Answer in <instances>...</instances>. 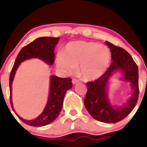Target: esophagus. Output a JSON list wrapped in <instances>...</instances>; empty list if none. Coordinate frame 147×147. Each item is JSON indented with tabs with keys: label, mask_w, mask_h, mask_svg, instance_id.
<instances>
[{
	"label": "esophagus",
	"mask_w": 147,
	"mask_h": 147,
	"mask_svg": "<svg viewBox=\"0 0 147 147\" xmlns=\"http://www.w3.org/2000/svg\"><path fill=\"white\" fill-rule=\"evenodd\" d=\"M72 84H77V83L79 82V80H77V79H72Z\"/></svg>",
	"instance_id": "obj_1"
}]
</instances>
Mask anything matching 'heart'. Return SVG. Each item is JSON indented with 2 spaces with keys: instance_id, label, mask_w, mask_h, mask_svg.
Masks as SVG:
<instances>
[{
  "instance_id": "b5f03b06",
  "label": "heart",
  "mask_w": 147,
  "mask_h": 147,
  "mask_svg": "<svg viewBox=\"0 0 147 147\" xmlns=\"http://www.w3.org/2000/svg\"><path fill=\"white\" fill-rule=\"evenodd\" d=\"M111 53L109 47L98 42L74 41L65 46L64 53H58L57 65L63 72L70 74L78 65L81 76L87 80L101 77L109 67Z\"/></svg>"
}]
</instances>
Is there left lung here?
Instances as JSON below:
<instances>
[{"label": "left lung", "mask_w": 147, "mask_h": 147, "mask_svg": "<svg viewBox=\"0 0 147 147\" xmlns=\"http://www.w3.org/2000/svg\"><path fill=\"white\" fill-rule=\"evenodd\" d=\"M106 44L112 52V63L107 70L94 81L86 83L87 92L84 104L94 119L105 123H116L126 117L134 108L139 98L138 67L129 53L108 41ZM117 70L123 72V79L131 83L132 97L123 106L111 105L106 94V85L111 74Z\"/></svg>", "instance_id": "obj_1"}]
</instances>
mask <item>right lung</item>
<instances>
[{"label": "right lung", "mask_w": 147, "mask_h": 147, "mask_svg": "<svg viewBox=\"0 0 147 147\" xmlns=\"http://www.w3.org/2000/svg\"><path fill=\"white\" fill-rule=\"evenodd\" d=\"M59 39V38L53 37H41L23 47L18 53L10 72L9 80L10 102L13 111L14 109L11 98V85L20 63L30 58H39L48 65H53L55 60V47L58 42ZM72 87L71 78H60L57 76H52L50 79L48 100L42 114L36 119L30 121L23 119L18 115L17 116L22 121L32 127H42L50 124L58 117L63 108V99L65 93L68 90L72 88Z\"/></svg>", "instance_id": "add662e5"}]
</instances>
